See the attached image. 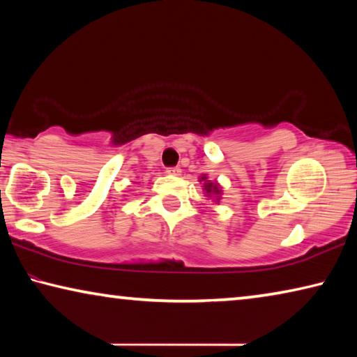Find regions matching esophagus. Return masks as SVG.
<instances>
[{"label": "esophagus", "instance_id": "1", "mask_svg": "<svg viewBox=\"0 0 357 357\" xmlns=\"http://www.w3.org/2000/svg\"><path fill=\"white\" fill-rule=\"evenodd\" d=\"M167 174H170V176H179V174H181V168H178V167L167 168Z\"/></svg>", "mask_w": 357, "mask_h": 357}]
</instances>
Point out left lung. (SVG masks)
Here are the masks:
<instances>
[{
	"label": "left lung",
	"instance_id": "8db88e82",
	"mask_svg": "<svg viewBox=\"0 0 357 357\" xmlns=\"http://www.w3.org/2000/svg\"><path fill=\"white\" fill-rule=\"evenodd\" d=\"M200 183H203V190L206 193L208 198H213L215 203L220 202L222 197V187L217 181H209L206 174H203L200 178Z\"/></svg>",
	"mask_w": 357,
	"mask_h": 357
}]
</instances>
